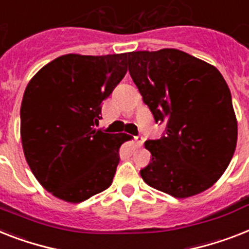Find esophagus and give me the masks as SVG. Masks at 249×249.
I'll list each match as a JSON object with an SVG mask.
<instances>
[{
	"label": "esophagus",
	"mask_w": 249,
	"mask_h": 249,
	"mask_svg": "<svg viewBox=\"0 0 249 249\" xmlns=\"http://www.w3.org/2000/svg\"><path fill=\"white\" fill-rule=\"evenodd\" d=\"M134 142H135V145H137V147H141V145L143 144V142H144V138H143V137H141V135H139V137H135Z\"/></svg>",
	"instance_id": "1"
}]
</instances>
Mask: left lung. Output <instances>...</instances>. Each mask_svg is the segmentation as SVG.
Returning <instances> with one entry per match:
<instances>
[{"label":"left lung","instance_id":"obj_1","mask_svg":"<svg viewBox=\"0 0 249 249\" xmlns=\"http://www.w3.org/2000/svg\"><path fill=\"white\" fill-rule=\"evenodd\" d=\"M129 72L165 135L145 141V184L175 198L211 188L233 159L238 123L229 87L209 62L175 48L128 53Z\"/></svg>","mask_w":249,"mask_h":249}]
</instances>
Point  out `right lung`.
Returning <instances> with one entry per match:
<instances>
[{"mask_svg":"<svg viewBox=\"0 0 249 249\" xmlns=\"http://www.w3.org/2000/svg\"><path fill=\"white\" fill-rule=\"evenodd\" d=\"M128 53H69L30 79L20 108L24 156L39 184L79 203L112 184L120 145L131 137L97 130L101 105L128 71Z\"/></svg>","mask_w":249,"mask_h":249,"instance_id":"add662e5","label":"right lung"}]
</instances>
